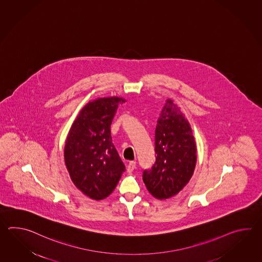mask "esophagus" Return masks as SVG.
I'll list each match as a JSON object with an SVG mask.
<instances>
[{"instance_id":"34e87169","label":"esophagus","mask_w":262,"mask_h":262,"mask_svg":"<svg viewBox=\"0 0 262 262\" xmlns=\"http://www.w3.org/2000/svg\"><path fill=\"white\" fill-rule=\"evenodd\" d=\"M136 166H137V164H136V162L131 161L129 162L128 166H127V171L128 172H132L134 169L136 168Z\"/></svg>"}]
</instances>
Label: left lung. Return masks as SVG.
Returning <instances> with one entry per match:
<instances>
[{
    "instance_id": "8db88e82",
    "label": "left lung",
    "mask_w": 262,
    "mask_h": 262,
    "mask_svg": "<svg viewBox=\"0 0 262 262\" xmlns=\"http://www.w3.org/2000/svg\"><path fill=\"white\" fill-rule=\"evenodd\" d=\"M156 163L145 169L142 179L158 200L177 195L195 170L196 147L187 119L175 103L167 99L156 128Z\"/></svg>"
}]
</instances>
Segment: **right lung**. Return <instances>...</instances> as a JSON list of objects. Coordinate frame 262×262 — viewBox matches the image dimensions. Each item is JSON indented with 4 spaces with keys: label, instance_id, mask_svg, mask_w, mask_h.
<instances>
[{
    "label": "right lung",
    "instance_id": "1",
    "mask_svg": "<svg viewBox=\"0 0 262 262\" xmlns=\"http://www.w3.org/2000/svg\"><path fill=\"white\" fill-rule=\"evenodd\" d=\"M121 97L90 101L74 121L64 145V162L74 184L92 200L106 199L125 167L112 143L111 125Z\"/></svg>",
    "mask_w": 262,
    "mask_h": 262
}]
</instances>
